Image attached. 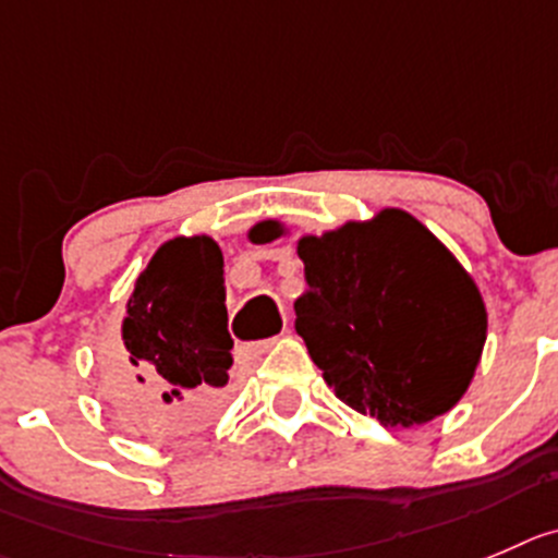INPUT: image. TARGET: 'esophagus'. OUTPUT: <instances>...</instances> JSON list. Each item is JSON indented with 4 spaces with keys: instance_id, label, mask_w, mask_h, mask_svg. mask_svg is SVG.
I'll return each mask as SVG.
<instances>
[{
    "instance_id": "1",
    "label": "esophagus",
    "mask_w": 558,
    "mask_h": 558,
    "mask_svg": "<svg viewBox=\"0 0 558 558\" xmlns=\"http://www.w3.org/2000/svg\"><path fill=\"white\" fill-rule=\"evenodd\" d=\"M276 344V339H265V342H248V344H238L235 348V362L238 364H252L257 359H263L270 348Z\"/></svg>"
}]
</instances>
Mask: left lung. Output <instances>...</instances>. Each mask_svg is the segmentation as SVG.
Instances as JSON below:
<instances>
[{"label":"left lung","mask_w":558,"mask_h":558,"mask_svg":"<svg viewBox=\"0 0 558 558\" xmlns=\"http://www.w3.org/2000/svg\"><path fill=\"white\" fill-rule=\"evenodd\" d=\"M252 243L288 238L257 221ZM306 290L295 331L328 389L386 427H413L452 411L474 380L487 306L474 276L416 216L384 208L320 235H301Z\"/></svg>","instance_id":"1"}]
</instances>
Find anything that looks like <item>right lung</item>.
Instances as JSON below:
<instances>
[{"label": "right lung", "instance_id": "1", "mask_svg": "<svg viewBox=\"0 0 558 558\" xmlns=\"http://www.w3.org/2000/svg\"><path fill=\"white\" fill-rule=\"evenodd\" d=\"M120 337L125 350L104 362L111 405L150 435L205 422L232 367L219 243L205 232L163 241L136 276Z\"/></svg>", "mask_w": 558, "mask_h": 558}]
</instances>
